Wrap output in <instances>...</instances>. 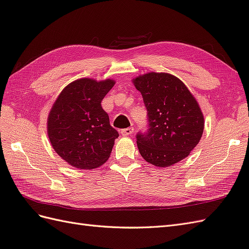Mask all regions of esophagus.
I'll return each mask as SVG.
<instances>
[{"label": "esophagus", "instance_id": "1", "mask_svg": "<svg viewBox=\"0 0 249 249\" xmlns=\"http://www.w3.org/2000/svg\"><path fill=\"white\" fill-rule=\"evenodd\" d=\"M132 133H133V128H132V127H129V128H125V129L121 130V135L125 136V137L130 136V135H132Z\"/></svg>", "mask_w": 249, "mask_h": 249}]
</instances>
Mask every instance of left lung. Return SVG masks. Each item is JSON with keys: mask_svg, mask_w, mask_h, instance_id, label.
<instances>
[{"mask_svg": "<svg viewBox=\"0 0 249 249\" xmlns=\"http://www.w3.org/2000/svg\"><path fill=\"white\" fill-rule=\"evenodd\" d=\"M147 109L149 128L137 144L146 162L169 167L189 156L204 131V116L196 98L177 76L147 72L132 79Z\"/></svg>", "mask_w": 249, "mask_h": 249, "instance_id": "1", "label": "left lung"}]
</instances>
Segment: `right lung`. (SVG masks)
<instances>
[{
  "mask_svg": "<svg viewBox=\"0 0 249 249\" xmlns=\"http://www.w3.org/2000/svg\"><path fill=\"white\" fill-rule=\"evenodd\" d=\"M114 80H75L63 89L47 118V135L53 148L70 166L93 169L110 157L119 137L101 102Z\"/></svg>",
  "mask_w": 249,
  "mask_h": 249,
  "instance_id": "right-lung-1",
  "label": "right lung"
}]
</instances>
